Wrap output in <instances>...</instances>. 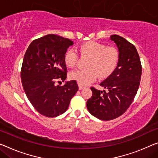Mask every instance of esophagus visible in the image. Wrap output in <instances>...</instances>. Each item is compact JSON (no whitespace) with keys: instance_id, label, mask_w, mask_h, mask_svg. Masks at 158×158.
<instances>
[{"instance_id":"1","label":"esophagus","mask_w":158,"mask_h":158,"mask_svg":"<svg viewBox=\"0 0 158 158\" xmlns=\"http://www.w3.org/2000/svg\"><path fill=\"white\" fill-rule=\"evenodd\" d=\"M83 87H84V86L81 85H78V88H79V89H82V88H83Z\"/></svg>"}]
</instances>
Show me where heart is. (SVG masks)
Returning <instances> with one entry per match:
<instances>
[{"label": "heart", "instance_id": "heart-1", "mask_svg": "<svg viewBox=\"0 0 158 158\" xmlns=\"http://www.w3.org/2000/svg\"><path fill=\"white\" fill-rule=\"evenodd\" d=\"M77 53L81 58H88L86 70H77L69 75L70 79L81 85H87L97 77L103 80L110 77L115 71L119 60V52L114 47H106L102 43L88 41L77 47ZM64 61L69 68H74L78 61V55L69 49L64 56Z\"/></svg>", "mask_w": 158, "mask_h": 158}]
</instances>
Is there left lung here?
Returning <instances> with one entry per match:
<instances>
[{
	"instance_id": "8db88e82",
	"label": "left lung",
	"mask_w": 158,
	"mask_h": 158,
	"mask_svg": "<svg viewBox=\"0 0 158 158\" xmlns=\"http://www.w3.org/2000/svg\"><path fill=\"white\" fill-rule=\"evenodd\" d=\"M110 39L119 52L118 65L113 73L99 84L106 92L92 87L93 95L87 102L89 112L103 121L114 119L128 110L137 93L142 73L135 46L118 35H111Z\"/></svg>"
}]
</instances>
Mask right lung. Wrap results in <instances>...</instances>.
I'll return each mask as SVG.
<instances>
[{
    "label": "right lung",
    "mask_w": 158,
    "mask_h": 158,
    "mask_svg": "<svg viewBox=\"0 0 158 158\" xmlns=\"http://www.w3.org/2000/svg\"><path fill=\"white\" fill-rule=\"evenodd\" d=\"M73 44L71 40L56 35H47L32 41L27 49L21 69L22 84L27 97L41 114L56 117L64 113L77 91L76 81L64 82L67 68L64 56Z\"/></svg>",
    "instance_id": "add662e5"
}]
</instances>
